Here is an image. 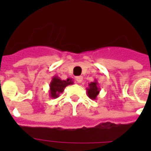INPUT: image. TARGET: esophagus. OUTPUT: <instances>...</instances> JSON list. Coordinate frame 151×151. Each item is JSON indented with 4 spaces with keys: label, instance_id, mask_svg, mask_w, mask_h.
<instances>
[{
    "label": "esophagus",
    "instance_id": "34e87169",
    "mask_svg": "<svg viewBox=\"0 0 151 151\" xmlns=\"http://www.w3.org/2000/svg\"><path fill=\"white\" fill-rule=\"evenodd\" d=\"M82 80H83V78L81 77V76H78V77H77V78H76V81H77V82H78V83L81 82V81H82Z\"/></svg>",
    "mask_w": 151,
    "mask_h": 151
}]
</instances>
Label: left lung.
I'll list each match as a JSON object with an SVG mask.
<instances>
[{
  "instance_id": "obj_1",
  "label": "left lung",
  "mask_w": 151,
  "mask_h": 151,
  "mask_svg": "<svg viewBox=\"0 0 151 151\" xmlns=\"http://www.w3.org/2000/svg\"><path fill=\"white\" fill-rule=\"evenodd\" d=\"M87 93L88 96L91 99H97L98 95L99 94V91L100 88L99 87V83L97 82V80H95V81L91 82L88 84V88H87Z\"/></svg>"
}]
</instances>
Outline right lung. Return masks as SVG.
Returning a JSON list of instances; mask_svg holds the SVG:
<instances>
[{"mask_svg":"<svg viewBox=\"0 0 151 151\" xmlns=\"http://www.w3.org/2000/svg\"><path fill=\"white\" fill-rule=\"evenodd\" d=\"M73 81L72 78H67L66 80H62L59 77L54 76L49 85V96L52 99H56L59 94L63 92L65 88L70 85H73Z\"/></svg>","mask_w":151,"mask_h":151,"instance_id":"add662e5","label":"right lung"}]
</instances>
